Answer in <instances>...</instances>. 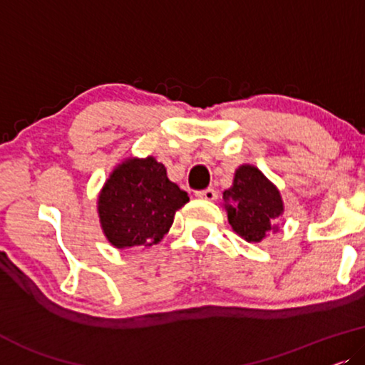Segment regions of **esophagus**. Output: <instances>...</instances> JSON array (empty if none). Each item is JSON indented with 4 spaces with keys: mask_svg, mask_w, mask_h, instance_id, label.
<instances>
[{
    "mask_svg": "<svg viewBox=\"0 0 365 365\" xmlns=\"http://www.w3.org/2000/svg\"><path fill=\"white\" fill-rule=\"evenodd\" d=\"M198 198L202 200H207V202H213L215 198H217V192H215L213 188H207V190H202V192H197L195 193Z\"/></svg>",
    "mask_w": 365,
    "mask_h": 365,
    "instance_id": "34e87169",
    "label": "esophagus"
}]
</instances>
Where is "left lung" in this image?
<instances>
[{
  "mask_svg": "<svg viewBox=\"0 0 365 365\" xmlns=\"http://www.w3.org/2000/svg\"><path fill=\"white\" fill-rule=\"evenodd\" d=\"M223 207L233 232L248 243H259L279 230L284 202L276 185L258 167L243 163L236 168L233 185L223 192Z\"/></svg>",
  "mask_w": 365,
  "mask_h": 365,
  "instance_id": "8db88e82",
  "label": "left lung"
}]
</instances>
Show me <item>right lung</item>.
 <instances>
[{"mask_svg":"<svg viewBox=\"0 0 365 365\" xmlns=\"http://www.w3.org/2000/svg\"><path fill=\"white\" fill-rule=\"evenodd\" d=\"M187 202V192L168 180L167 168L155 157H129L101 188L97 215L114 248L145 250L160 243Z\"/></svg>","mask_w":365,"mask_h":365,"instance_id":"obj_1","label":"right lung"}]
</instances>
